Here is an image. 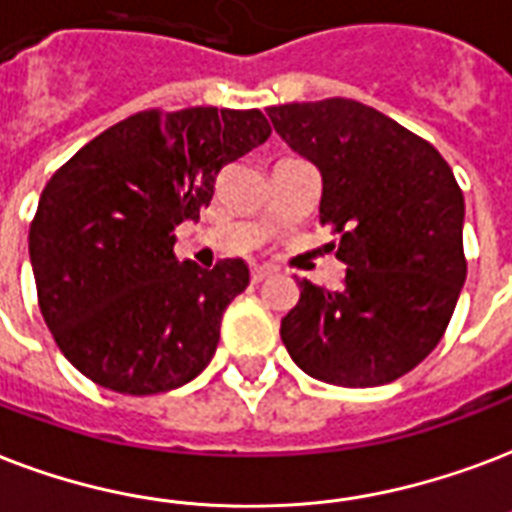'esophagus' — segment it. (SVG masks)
I'll use <instances>...</instances> for the list:
<instances>
[{"label": "esophagus", "instance_id": "esophagus-1", "mask_svg": "<svg viewBox=\"0 0 512 512\" xmlns=\"http://www.w3.org/2000/svg\"><path fill=\"white\" fill-rule=\"evenodd\" d=\"M271 268H268V265H255V268H252V282L255 284H260V282H265V279H268V276H271Z\"/></svg>", "mask_w": 512, "mask_h": 512}]
</instances>
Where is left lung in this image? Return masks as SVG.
Returning <instances> with one entry per match:
<instances>
[{
    "label": "left lung",
    "instance_id": "obj_1",
    "mask_svg": "<svg viewBox=\"0 0 512 512\" xmlns=\"http://www.w3.org/2000/svg\"><path fill=\"white\" fill-rule=\"evenodd\" d=\"M322 174L319 222L338 233V292L298 279L282 319L292 362L335 386H381L438 346L464 287V195L440 152L351 99L265 109Z\"/></svg>",
    "mask_w": 512,
    "mask_h": 512
}]
</instances>
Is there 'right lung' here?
<instances>
[{"label":"right lung","instance_id":"1","mask_svg":"<svg viewBox=\"0 0 512 512\" xmlns=\"http://www.w3.org/2000/svg\"><path fill=\"white\" fill-rule=\"evenodd\" d=\"M268 136L257 109L139 112L50 177L29 230L31 271L45 325L83 376L142 397L212 362L249 268L179 263L174 228L198 220L222 166Z\"/></svg>","mask_w":512,"mask_h":512}]
</instances>
